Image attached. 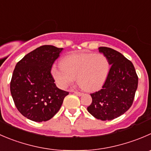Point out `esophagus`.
I'll list each match as a JSON object with an SVG mask.
<instances>
[{"label":"esophagus","mask_w":151,"mask_h":151,"mask_svg":"<svg viewBox=\"0 0 151 151\" xmlns=\"http://www.w3.org/2000/svg\"><path fill=\"white\" fill-rule=\"evenodd\" d=\"M74 93H75L76 95H77V96H82V95L83 94V93H81V92H80V91H74Z\"/></svg>","instance_id":"obj_1"}]
</instances>
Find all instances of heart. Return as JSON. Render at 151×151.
Here are the masks:
<instances>
[{"label":"heart","mask_w":151,"mask_h":151,"mask_svg":"<svg viewBox=\"0 0 151 151\" xmlns=\"http://www.w3.org/2000/svg\"><path fill=\"white\" fill-rule=\"evenodd\" d=\"M109 69L108 59L102 54H74L65 57L62 64H54L52 74L61 88L73 84L77 77L83 89L94 91L103 86Z\"/></svg>","instance_id":"1"}]
</instances>
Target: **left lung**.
Returning <instances> with one entry per match:
<instances>
[{
    "label": "left lung",
    "instance_id": "1",
    "mask_svg": "<svg viewBox=\"0 0 151 151\" xmlns=\"http://www.w3.org/2000/svg\"><path fill=\"white\" fill-rule=\"evenodd\" d=\"M111 68L102 88L91 93L92 102L88 111L102 121L111 120L125 114L132 105L138 86V76L132 63L117 51L99 47Z\"/></svg>",
    "mask_w": 151,
    "mask_h": 151
}]
</instances>
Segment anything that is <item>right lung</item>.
Masks as SVG:
<instances>
[{
	"instance_id": "obj_1",
	"label": "right lung",
	"mask_w": 151,
	"mask_h": 151,
	"mask_svg": "<svg viewBox=\"0 0 151 151\" xmlns=\"http://www.w3.org/2000/svg\"><path fill=\"white\" fill-rule=\"evenodd\" d=\"M63 48L45 45L25 55L15 65L10 91L14 105L23 116L35 122L52 119L68 92L59 89L51 74Z\"/></svg>"
}]
</instances>
